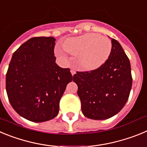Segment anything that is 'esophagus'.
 <instances>
[{
    "instance_id": "34e87169",
    "label": "esophagus",
    "mask_w": 147,
    "mask_h": 147,
    "mask_svg": "<svg viewBox=\"0 0 147 147\" xmlns=\"http://www.w3.org/2000/svg\"><path fill=\"white\" fill-rule=\"evenodd\" d=\"M71 74H72V76H74V75L75 74H76V71H75L74 70L71 69Z\"/></svg>"
}]
</instances>
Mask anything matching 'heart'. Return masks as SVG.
Segmentation results:
<instances>
[{"instance_id":"obj_1","label":"heart","mask_w":147,"mask_h":147,"mask_svg":"<svg viewBox=\"0 0 147 147\" xmlns=\"http://www.w3.org/2000/svg\"><path fill=\"white\" fill-rule=\"evenodd\" d=\"M62 47L67 53L78 56L77 63L81 69L90 71L99 68L108 59L112 42L98 34L86 33L67 38L62 42ZM55 54L60 59H67V56L61 49H56Z\"/></svg>"}]
</instances>
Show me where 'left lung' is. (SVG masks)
<instances>
[{"mask_svg": "<svg viewBox=\"0 0 147 147\" xmlns=\"http://www.w3.org/2000/svg\"><path fill=\"white\" fill-rule=\"evenodd\" d=\"M110 39L112 51L105 64L94 71L76 72L73 76L82 112L94 120L107 119L120 112L132 88L129 59L117 40Z\"/></svg>", "mask_w": 147, "mask_h": 147, "instance_id": "1", "label": "left lung"}]
</instances>
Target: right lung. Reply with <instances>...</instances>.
Segmentation results:
<instances>
[{"label": "right lung", "instance_id": "1", "mask_svg": "<svg viewBox=\"0 0 147 147\" xmlns=\"http://www.w3.org/2000/svg\"><path fill=\"white\" fill-rule=\"evenodd\" d=\"M53 37H32L13 54L6 76V89L13 109L33 122L59 113V101L72 81L69 68L55 62Z\"/></svg>", "mask_w": 147, "mask_h": 147}]
</instances>
